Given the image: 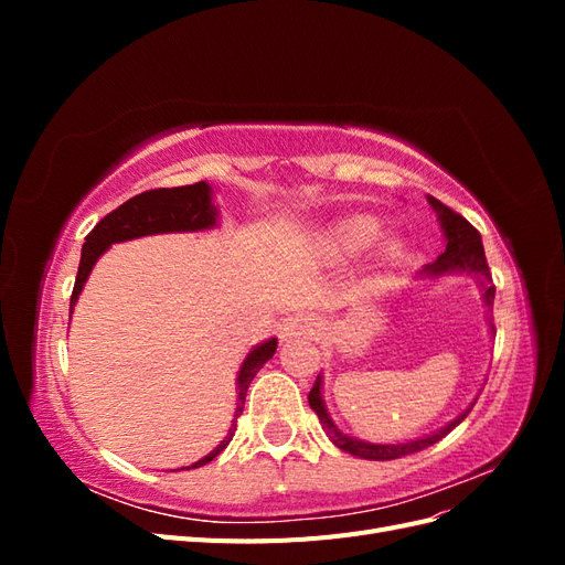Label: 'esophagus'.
<instances>
[{"label":"esophagus","mask_w":565,"mask_h":565,"mask_svg":"<svg viewBox=\"0 0 565 565\" xmlns=\"http://www.w3.org/2000/svg\"><path fill=\"white\" fill-rule=\"evenodd\" d=\"M316 330V318L309 313H297V316H289L282 320L280 324V339L282 341H292L297 337H306V334H313Z\"/></svg>","instance_id":"34e87169"}]
</instances>
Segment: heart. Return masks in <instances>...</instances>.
<instances>
[{
	"mask_svg": "<svg viewBox=\"0 0 565 565\" xmlns=\"http://www.w3.org/2000/svg\"><path fill=\"white\" fill-rule=\"evenodd\" d=\"M377 235H380L377 218L349 216L344 221H339V224L330 231L328 243L337 254L349 256L370 247L374 241H377Z\"/></svg>",
	"mask_w": 565,
	"mask_h": 565,
	"instance_id": "heart-1",
	"label": "heart"
}]
</instances>
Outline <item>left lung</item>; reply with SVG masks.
Here are the masks:
<instances>
[{"label":"left lung","instance_id":"8db88e82","mask_svg":"<svg viewBox=\"0 0 565 565\" xmlns=\"http://www.w3.org/2000/svg\"><path fill=\"white\" fill-rule=\"evenodd\" d=\"M429 204L434 207V212L438 214L443 235H446V252H443L434 264L424 266L419 270V276L440 278V276H448V273H467V276H473L478 280V285H481L483 301H486L488 309H492L494 285L490 280V268H488V262H486L481 233H478L465 216L452 212L450 207H446V204H443L440 200L429 195ZM488 322H490V332H494V324H492L490 318H488ZM309 405H311L313 413L318 415L324 434L330 436V440L334 443L339 450H344V452H349L353 457H361V459H374V461L398 459V457L413 455V452H419L424 448L434 446V443H438L440 438H446L455 429V426L471 413V407H473V403H471V407H467V413H461L457 419H452L450 424H446L443 429H438L429 436H422L417 440L396 443V446H391V443H367V440L353 438L341 429H337V424L332 422L328 407H324V401H322V374H318V380H316V384L309 393Z\"/></svg>","mask_w":565,"mask_h":565}]
</instances>
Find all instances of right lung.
<instances>
[{
    "label": "right lung",
    "instance_id": "add662e5",
    "mask_svg": "<svg viewBox=\"0 0 565 565\" xmlns=\"http://www.w3.org/2000/svg\"><path fill=\"white\" fill-rule=\"evenodd\" d=\"M216 214L218 212L212 202V185L204 181H198L193 185H179V188H156V191L134 195L125 204H119L117 210H113L108 216L98 221L94 231L87 235V243L82 247V259H79L77 278H75L73 297H71V316L94 264L110 245L127 243V241H134V237H143V235H158V233L207 231L216 226ZM276 349H278V339H268L247 353V358L241 365V372H237V407H235V419L231 424L228 436L221 440L210 455H204L202 459L195 461V465L185 469H198L202 465H207V461H212L228 446L235 434V422L243 415L245 396L254 374L270 361Z\"/></svg>",
    "mask_w": 565,
    "mask_h": 565
}]
</instances>
